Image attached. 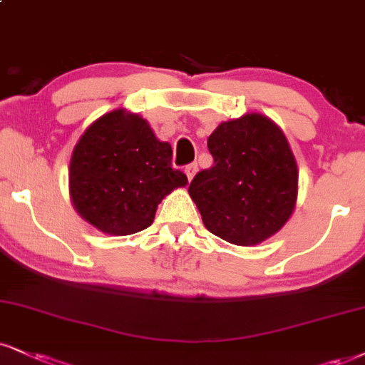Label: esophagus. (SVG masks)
<instances>
[{
	"label": "esophagus",
	"instance_id": "1",
	"mask_svg": "<svg viewBox=\"0 0 365 365\" xmlns=\"http://www.w3.org/2000/svg\"><path fill=\"white\" fill-rule=\"evenodd\" d=\"M184 173H186L187 179H190V181H191V179L195 178V174L197 173V164H196V162H191V164H187L186 168H184Z\"/></svg>",
	"mask_w": 365,
	"mask_h": 365
}]
</instances>
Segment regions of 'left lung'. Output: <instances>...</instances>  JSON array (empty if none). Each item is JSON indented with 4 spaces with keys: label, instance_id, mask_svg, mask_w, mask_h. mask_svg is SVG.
Segmentation results:
<instances>
[{
    "label": "left lung",
    "instance_id": "1",
    "mask_svg": "<svg viewBox=\"0 0 365 365\" xmlns=\"http://www.w3.org/2000/svg\"><path fill=\"white\" fill-rule=\"evenodd\" d=\"M208 150L213 165L190 184L205 227L244 247L281 230L298 197V165L282 130L267 116L247 113L220 123Z\"/></svg>",
    "mask_w": 365,
    "mask_h": 365
}]
</instances>
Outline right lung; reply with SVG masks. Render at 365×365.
<instances>
[{
	"mask_svg": "<svg viewBox=\"0 0 365 365\" xmlns=\"http://www.w3.org/2000/svg\"><path fill=\"white\" fill-rule=\"evenodd\" d=\"M173 148L157 140L142 116L115 110L93 121L76 143L69 164L71 200L78 213L103 233L145 230L157 206L186 174L173 169Z\"/></svg>",
	"mask_w": 365,
	"mask_h": 365,
	"instance_id": "obj_1",
	"label": "right lung"
}]
</instances>
